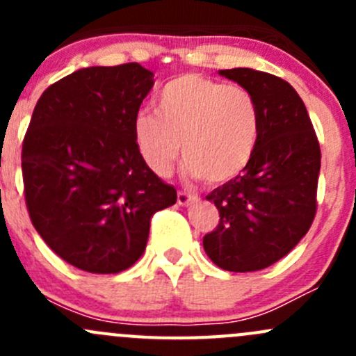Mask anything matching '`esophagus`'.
<instances>
[{"mask_svg": "<svg viewBox=\"0 0 356 356\" xmlns=\"http://www.w3.org/2000/svg\"><path fill=\"white\" fill-rule=\"evenodd\" d=\"M198 200V196H195V195H188V193H179L177 195V203L181 204V207H188V204H191V203H195V201Z\"/></svg>", "mask_w": 356, "mask_h": 356, "instance_id": "1", "label": "esophagus"}]
</instances>
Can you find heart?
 I'll list each match as a JSON object with an SVG mask.
<instances>
[{"instance_id":"b5f03b06","label":"heart","mask_w":356,"mask_h":356,"mask_svg":"<svg viewBox=\"0 0 356 356\" xmlns=\"http://www.w3.org/2000/svg\"><path fill=\"white\" fill-rule=\"evenodd\" d=\"M260 138V108L245 88L198 74L168 82L156 99V113L139 111L132 139L146 167L170 175L181 156L204 184L220 186L241 175Z\"/></svg>"}]
</instances>
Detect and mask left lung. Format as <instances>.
I'll return each instance as SVG.
<instances>
[{"label": "left lung", "instance_id": "left-lung-1", "mask_svg": "<svg viewBox=\"0 0 356 356\" xmlns=\"http://www.w3.org/2000/svg\"><path fill=\"white\" fill-rule=\"evenodd\" d=\"M218 74L254 96L260 138L246 170L207 196L220 220L203 248L224 270H261L286 257L314 222L321 146L305 103L284 79L253 68Z\"/></svg>", "mask_w": 356, "mask_h": 356}]
</instances>
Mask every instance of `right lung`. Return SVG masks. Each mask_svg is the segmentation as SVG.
Instances as JSON below:
<instances>
[{
    "instance_id": "obj_1",
    "label": "right lung",
    "mask_w": 356,
    "mask_h": 356,
    "mask_svg": "<svg viewBox=\"0 0 356 356\" xmlns=\"http://www.w3.org/2000/svg\"><path fill=\"white\" fill-rule=\"evenodd\" d=\"M153 84L139 63L81 68L49 86L32 113L22 145L25 204L46 245L81 270L132 267L153 215L177 201L132 139Z\"/></svg>"
}]
</instances>
